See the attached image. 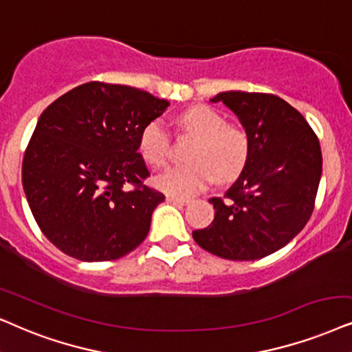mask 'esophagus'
<instances>
[{
    "instance_id": "34e87169",
    "label": "esophagus",
    "mask_w": 352,
    "mask_h": 352,
    "mask_svg": "<svg viewBox=\"0 0 352 352\" xmlns=\"http://www.w3.org/2000/svg\"><path fill=\"white\" fill-rule=\"evenodd\" d=\"M167 203H172V204H180V206H185V204H188L190 201H188V199H185V198L170 197V195H168V197H167Z\"/></svg>"
}]
</instances>
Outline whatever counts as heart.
<instances>
[{
  "mask_svg": "<svg viewBox=\"0 0 352 352\" xmlns=\"http://www.w3.org/2000/svg\"><path fill=\"white\" fill-rule=\"evenodd\" d=\"M185 131L197 138L190 151V164L172 166L159 173L154 184L170 197H191L206 188L212 180L234 179L245 166L250 141L245 131L228 126L219 112L206 105L191 107L180 115ZM170 136L162 120L154 118L143 126L138 148L149 166L162 167L167 162Z\"/></svg>",
  "mask_w": 352,
  "mask_h": 352,
  "instance_id": "b5f03b06",
  "label": "heart"
}]
</instances>
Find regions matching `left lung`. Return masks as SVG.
Returning <instances> with one entry per match:
<instances>
[{"mask_svg":"<svg viewBox=\"0 0 352 352\" xmlns=\"http://www.w3.org/2000/svg\"><path fill=\"white\" fill-rule=\"evenodd\" d=\"M211 102H222L237 115L250 153L224 199H209L214 219L193 230V239L226 260H258L287 245L312 216L322 177L318 138L278 96L228 91Z\"/></svg>","mask_w":352,"mask_h":352,"instance_id":"obj_1","label":"left lung"}]
</instances>
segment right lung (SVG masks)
Listing matches in <instances>:
<instances>
[{
  "label": "right lung",
  "mask_w": 352,
  "mask_h": 352,
  "mask_svg": "<svg viewBox=\"0 0 352 352\" xmlns=\"http://www.w3.org/2000/svg\"><path fill=\"white\" fill-rule=\"evenodd\" d=\"M167 107L141 89L92 81L43 110L22 161V186L53 245L76 260L107 261L143 242L166 197L143 185L149 170L138 141Z\"/></svg>",
  "instance_id": "1"
}]
</instances>
